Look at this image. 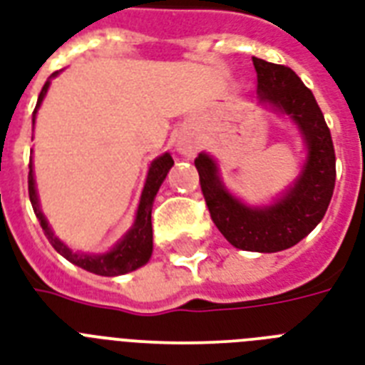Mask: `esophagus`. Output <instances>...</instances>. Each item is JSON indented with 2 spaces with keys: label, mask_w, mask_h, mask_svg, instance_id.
Here are the masks:
<instances>
[{
  "label": "esophagus",
  "mask_w": 365,
  "mask_h": 365,
  "mask_svg": "<svg viewBox=\"0 0 365 365\" xmlns=\"http://www.w3.org/2000/svg\"><path fill=\"white\" fill-rule=\"evenodd\" d=\"M178 151L182 155H187V157H193L197 148H195V143L189 142V140H180V142H178Z\"/></svg>",
  "instance_id": "obj_1"
}]
</instances>
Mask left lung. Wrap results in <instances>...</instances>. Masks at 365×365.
Masks as SVG:
<instances>
[{"label": "left lung", "mask_w": 365, "mask_h": 365, "mask_svg": "<svg viewBox=\"0 0 365 365\" xmlns=\"http://www.w3.org/2000/svg\"><path fill=\"white\" fill-rule=\"evenodd\" d=\"M252 60L261 102L286 113L305 140L309 153L303 170L272 205L246 206L225 189L210 155L200 153L195 166L212 222L223 237L235 248L271 254L295 246L322 222L335 187V149L317 100L295 71L255 56Z\"/></svg>", "instance_id": "8db88e82"}]
</instances>
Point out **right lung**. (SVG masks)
<instances>
[{
	"mask_svg": "<svg viewBox=\"0 0 365 365\" xmlns=\"http://www.w3.org/2000/svg\"><path fill=\"white\" fill-rule=\"evenodd\" d=\"M58 73V71H56ZM53 73V77L56 76ZM48 85H51V79H48L45 85H43L41 93H39V98H37L36 110H34V123H36V113L37 108L41 106L43 98L48 91ZM174 165L170 153H165L157 157V159L151 163L148 172V180H145V185H143L142 199H140V205H138L136 220H134V225L130 227V231L123 237L119 242L106 254L100 255H88V254H77V252H71L68 246H66L62 240L53 233V229L48 225L47 217L43 216L41 208H39V199H37V189H36V180H34V166H31L30 159V174H28V193H30L31 206H34V212H36L37 220L41 223V229L45 237L48 239V242L53 244V248L58 252L60 255H64L66 259L71 261L73 265L81 267L85 271L94 272V274H100V277H119V274H125V272L136 271L142 265H145L151 257V252H153V227H151V208H153L155 195L159 191L160 183L165 182L166 174Z\"/></svg>",
	"mask_w": 365,
	"mask_h": 365,
	"instance_id": "obj_1",
	"label": "right lung"
}]
</instances>
